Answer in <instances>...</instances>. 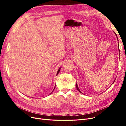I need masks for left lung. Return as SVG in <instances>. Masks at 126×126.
<instances>
[{
	"label": "left lung",
	"instance_id": "8db88e82",
	"mask_svg": "<svg viewBox=\"0 0 126 126\" xmlns=\"http://www.w3.org/2000/svg\"><path fill=\"white\" fill-rule=\"evenodd\" d=\"M114 33H115V35H116V36H117V40H118V39L117 36V35H116V33H115V32H114ZM118 49H119V51H120V50H119V43H118ZM115 80H116V79H115ZM115 80H114V81L113 82V83H114V82H115ZM76 88H77V89L78 90V91H79V93H81V94H82V92H81V91L80 90H79V88H78V85H77V83H76Z\"/></svg>",
	"mask_w": 126,
	"mask_h": 126
}]
</instances>
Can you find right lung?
<instances>
[{
	"mask_svg": "<svg viewBox=\"0 0 126 126\" xmlns=\"http://www.w3.org/2000/svg\"><path fill=\"white\" fill-rule=\"evenodd\" d=\"M60 69H61V68H59V69H58V71H57V75H58V74H59V71H60ZM55 88H55H54V90H53V91H54V90Z\"/></svg>",
	"mask_w": 126,
	"mask_h": 126,
	"instance_id": "right-lung-1",
	"label": "right lung"
}]
</instances>
